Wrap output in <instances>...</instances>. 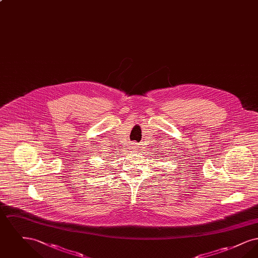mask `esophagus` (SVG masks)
<instances>
[{"label": "esophagus", "mask_w": 258, "mask_h": 258, "mask_svg": "<svg viewBox=\"0 0 258 258\" xmlns=\"http://www.w3.org/2000/svg\"><path fill=\"white\" fill-rule=\"evenodd\" d=\"M137 145H138L137 143H132V146H131V148H132L133 152H135V151H136V150H137V148H138V146H137Z\"/></svg>", "instance_id": "esophagus-1"}]
</instances>
